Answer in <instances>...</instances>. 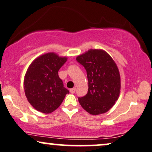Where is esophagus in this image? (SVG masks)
<instances>
[{
  "label": "esophagus",
  "instance_id": "esophagus-1",
  "mask_svg": "<svg viewBox=\"0 0 152 152\" xmlns=\"http://www.w3.org/2000/svg\"><path fill=\"white\" fill-rule=\"evenodd\" d=\"M69 91H70L71 93L74 94V93H75V92H76V88H72V89H70Z\"/></svg>",
  "mask_w": 152,
  "mask_h": 152
}]
</instances>
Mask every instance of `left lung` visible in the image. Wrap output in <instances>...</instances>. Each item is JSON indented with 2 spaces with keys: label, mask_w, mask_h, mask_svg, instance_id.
<instances>
[{
  "label": "left lung",
  "mask_w": 152,
  "mask_h": 152,
  "mask_svg": "<svg viewBox=\"0 0 152 152\" xmlns=\"http://www.w3.org/2000/svg\"><path fill=\"white\" fill-rule=\"evenodd\" d=\"M84 66L88 80V93L78 97L87 112L98 115L108 111L119 97L121 77L114 59L102 50L90 49L76 57Z\"/></svg>",
  "instance_id": "left-lung-1"
}]
</instances>
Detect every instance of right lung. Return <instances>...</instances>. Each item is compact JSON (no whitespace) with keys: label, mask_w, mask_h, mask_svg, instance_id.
I'll use <instances>...</instances> for the list:
<instances>
[{"label":"right lung","mask_w":152,"mask_h":152,"mask_svg":"<svg viewBox=\"0 0 152 152\" xmlns=\"http://www.w3.org/2000/svg\"><path fill=\"white\" fill-rule=\"evenodd\" d=\"M66 60V57L49 53L37 57L28 66L24 80V92L28 102L37 111L53 112L69 93L58 75Z\"/></svg>","instance_id":"add662e5"}]
</instances>
